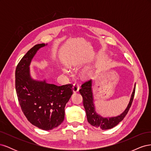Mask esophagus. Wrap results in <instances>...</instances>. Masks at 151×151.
I'll return each instance as SVG.
<instances>
[{
  "mask_svg": "<svg viewBox=\"0 0 151 151\" xmlns=\"http://www.w3.org/2000/svg\"><path fill=\"white\" fill-rule=\"evenodd\" d=\"M79 86L78 84H74V86L72 88V91L74 93H77L79 92Z\"/></svg>",
  "mask_w": 151,
  "mask_h": 151,
  "instance_id": "obj_1",
  "label": "esophagus"
}]
</instances>
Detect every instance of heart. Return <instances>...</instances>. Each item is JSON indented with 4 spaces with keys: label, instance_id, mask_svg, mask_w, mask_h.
I'll return each mask as SVG.
<instances>
[{
    "label": "heart",
    "instance_id": "1",
    "mask_svg": "<svg viewBox=\"0 0 151 151\" xmlns=\"http://www.w3.org/2000/svg\"><path fill=\"white\" fill-rule=\"evenodd\" d=\"M62 70L63 74H66V75H70V73H71V71L70 70L69 68H68L67 67H66V66H63V67H62ZM87 74H88V71L85 70V71L84 72V75L86 76V75H87Z\"/></svg>",
    "mask_w": 151,
    "mask_h": 151
}]
</instances>
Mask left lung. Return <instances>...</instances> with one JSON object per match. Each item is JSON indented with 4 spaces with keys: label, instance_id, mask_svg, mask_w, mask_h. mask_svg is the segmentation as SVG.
<instances>
[{
    "label": "left lung",
    "instance_id": "obj_1",
    "mask_svg": "<svg viewBox=\"0 0 151 151\" xmlns=\"http://www.w3.org/2000/svg\"><path fill=\"white\" fill-rule=\"evenodd\" d=\"M92 86L93 80L90 79L82 85V88L79 90V92L83 98V104L86 113L87 120L91 125L98 129H101L102 130L111 129L122 122L129 111L132 103L133 101L135 83L131 94L130 101L125 110L120 115L111 117H104L96 112Z\"/></svg>",
    "mask_w": 151,
    "mask_h": 151
}]
</instances>
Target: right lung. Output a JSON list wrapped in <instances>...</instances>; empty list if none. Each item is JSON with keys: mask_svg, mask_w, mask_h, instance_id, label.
<instances>
[{"mask_svg": "<svg viewBox=\"0 0 151 151\" xmlns=\"http://www.w3.org/2000/svg\"><path fill=\"white\" fill-rule=\"evenodd\" d=\"M48 44H37L22 58L16 69V90L22 112L40 129L57 127L65 118V107L72 95L71 84L58 86L32 77L30 64L38 50Z\"/></svg>", "mask_w": 151, "mask_h": 151, "instance_id": "add662e5", "label": "right lung"}]
</instances>
